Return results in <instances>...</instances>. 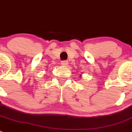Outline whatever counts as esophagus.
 <instances>
[{
  "label": "esophagus",
  "mask_w": 132,
  "mask_h": 132,
  "mask_svg": "<svg viewBox=\"0 0 132 132\" xmlns=\"http://www.w3.org/2000/svg\"><path fill=\"white\" fill-rule=\"evenodd\" d=\"M67 65H68V62H67V61H61V65H63V66H67Z\"/></svg>",
  "instance_id": "1"
}]
</instances>
